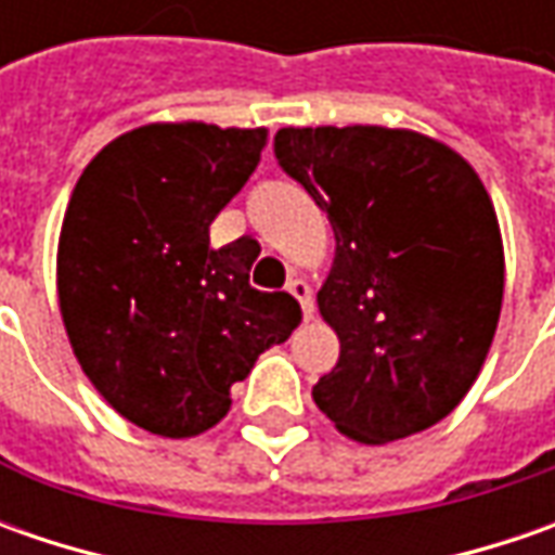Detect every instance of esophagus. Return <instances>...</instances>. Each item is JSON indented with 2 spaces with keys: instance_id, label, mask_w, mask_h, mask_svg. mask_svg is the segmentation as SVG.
I'll list each match as a JSON object with an SVG mask.
<instances>
[{
  "instance_id": "34e87169",
  "label": "esophagus",
  "mask_w": 555,
  "mask_h": 555,
  "mask_svg": "<svg viewBox=\"0 0 555 555\" xmlns=\"http://www.w3.org/2000/svg\"><path fill=\"white\" fill-rule=\"evenodd\" d=\"M289 296H296L299 299V306H302V314H306V321L314 318V299H311V287L302 281V278H293L287 284Z\"/></svg>"
}]
</instances>
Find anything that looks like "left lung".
Returning <instances> with one entry per match:
<instances>
[{"label":"left lung","instance_id":"obj_1","mask_svg":"<svg viewBox=\"0 0 555 555\" xmlns=\"http://www.w3.org/2000/svg\"><path fill=\"white\" fill-rule=\"evenodd\" d=\"M274 157L336 237L318 309L339 361L314 404L361 444L436 426L476 383L501 318V224L476 169L386 126H287Z\"/></svg>","mask_w":555,"mask_h":555}]
</instances>
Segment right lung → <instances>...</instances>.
Returning a JSON list of instances; mask_svg holds the SVG:
<instances>
[{"label":"right lung","instance_id":"obj_1","mask_svg":"<svg viewBox=\"0 0 555 555\" xmlns=\"http://www.w3.org/2000/svg\"><path fill=\"white\" fill-rule=\"evenodd\" d=\"M266 129L147 122L101 147L57 241V302L76 361L141 429L191 438L231 408V386L299 324L289 293L249 287L241 246L209 224L253 176Z\"/></svg>","mask_w":555,"mask_h":555}]
</instances>
